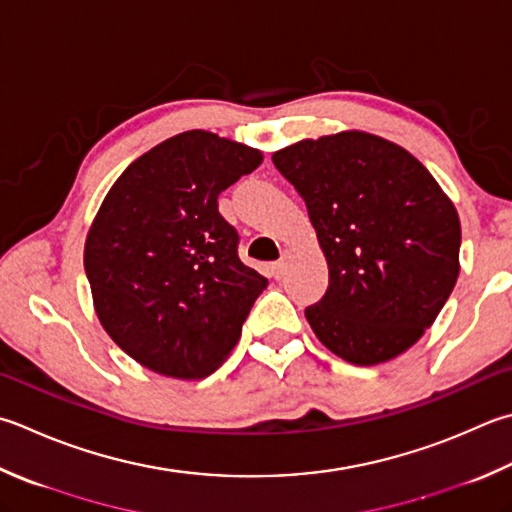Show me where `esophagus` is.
<instances>
[{"instance_id":"esophagus-1","label":"esophagus","mask_w":512,"mask_h":512,"mask_svg":"<svg viewBox=\"0 0 512 512\" xmlns=\"http://www.w3.org/2000/svg\"><path fill=\"white\" fill-rule=\"evenodd\" d=\"M287 263H289V252H283L281 260H276V263L272 265V276L276 278V281H281V278L285 276V272H287Z\"/></svg>"}]
</instances>
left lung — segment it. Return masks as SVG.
<instances>
[{
  "label": "left lung",
  "mask_w": 512,
  "mask_h": 512,
  "mask_svg": "<svg viewBox=\"0 0 512 512\" xmlns=\"http://www.w3.org/2000/svg\"><path fill=\"white\" fill-rule=\"evenodd\" d=\"M272 162L305 200L330 269L325 296L305 307L318 341L354 365L406 352L459 276L461 225L439 182L363 131L301 140Z\"/></svg>",
  "instance_id": "8db88e82"
}]
</instances>
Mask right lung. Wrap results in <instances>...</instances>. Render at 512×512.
Segmentation results:
<instances>
[{
	"mask_svg": "<svg viewBox=\"0 0 512 512\" xmlns=\"http://www.w3.org/2000/svg\"><path fill=\"white\" fill-rule=\"evenodd\" d=\"M263 153L209 131L178 133L115 180L84 245L95 314L144 368L173 379L214 372L267 278L238 258L218 196Z\"/></svg>",
	"mask_w": 512,
	"mask_h": 512,
	"instance_id": "add662e5",
	"label": "right lung"
}]
</instances>
